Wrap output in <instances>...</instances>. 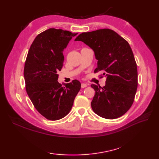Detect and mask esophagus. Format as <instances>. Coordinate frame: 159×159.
<instances>
[{
	"mask_svg": "<svg viewBox=\"0 0 159 159\" xmlns=\"http://www.w3.org/2000/svg\"><path fill=\"white\" fill-rule=\"evenodd\" d=\"M87 86V85L86 83H83L82 84H81V87L82 88H85V87H86Z\"/></svg>",
	"mask_w": 159,
	"mask_h": 159,
	"instance_id": "34e87169",
	"label": "esophagus"
}]
</instances>
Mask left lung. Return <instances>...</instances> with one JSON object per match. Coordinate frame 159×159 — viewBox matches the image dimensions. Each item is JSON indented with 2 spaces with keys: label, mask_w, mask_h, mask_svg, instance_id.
Segmentation results:
<instances>
[{
  "label": "left lung",
  "mask_w": 159,
  "mask_h": 159,
  "mask_svg": "<svg viewBox=\"0 0 159 159\" xmlns=\"http://www.w3.org/2000/svg\"><path fill=\"white\" fill-rule=\"evenodd\" d=\"M92 48L98 60L94 72H102L106 84H92L95 95L91 102L94 113L106 119H116L129 110L137 89V68L126 40L109 29L83 33L75 39Z\"/></svg>",
  "instance_id": "left-lung-1"
}]
</instances>
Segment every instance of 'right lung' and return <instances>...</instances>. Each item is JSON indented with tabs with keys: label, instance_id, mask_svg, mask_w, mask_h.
Masks as SVG:
<instances>
[{
	"label": "right lung",
	"instance_id": "right-lung-1",
	"mask_svg": "<svg viewBox=\"0 0 159 159\" xmlns=\"http://www.w3.org/2000/svg\"><path fill=\"white\" fill-rule=\"evenodd\" d=\"M78 33L49 29L40 33L32 43L26 57L24 77L26 90L38 112L49 120L66 116L80 89V83L57 81L64 61L63 52Z\"/></svg>",
	"mask_w": 159,
	"mask_h": 159
}]
</instances>
